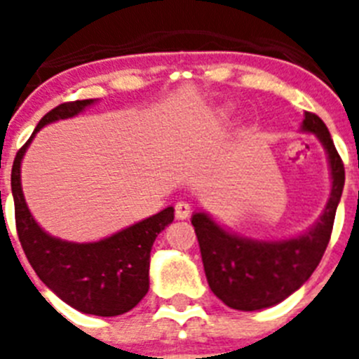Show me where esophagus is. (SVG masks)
I'll return each instance as SVG.
<instances>
[{"instance_id":"esophagus-1","label":"esophagus","mask_w":359,"mask_h":359,"mask_svg":"<svg viewBox=\"0 0 359 359\" xmlns=\"http://www.w3.org/2000/svg\"><path fill=\"white\" fill-rule=\"evenodd\" d=\"M190 212H192V207L187 201H177L174 205V214H176L177 219H187L190 215Z\"/></svg>"}]
</instances>
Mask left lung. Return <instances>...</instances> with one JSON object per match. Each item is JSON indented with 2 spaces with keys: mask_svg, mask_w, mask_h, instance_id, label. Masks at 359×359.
Wrapping results in <instances>:
<instances>
[{
  "mask_svg": "<svg viewBox=\"0 0 359 359\" xmlns=\"http://www.w3.org/2000/svg\"><path fill=\"white\" fill-rule=\"evenodd\" d=\"M302 129L318 136L332 174L331 198L315 228L290 241L259 243L231 236L205 214L192 215L208 286L231 309L257 311L282 302L313 275L327 248L345 167L318 115L306 111Z\"/></svg>",
  "mask_w": 359,
  "mask_h": 359,
  "instance_id": "obj_1",
  "label": "left lung"
}]
</instances>
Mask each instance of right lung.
Listing matches in <instances>:
<instances>
[{"mask_svg":"<svg viewBox=\"0 0 359 359\" xmlns=\"http://www.w3.org/2000/svg\"><path fill=\"white\" fill-rule=\"evenodd\" d=\"M93 100L59 104L37 123L12 165L15 230L28 262L37 277L68 306L86 315L116 316L131 311L149 291V261L154 239L172 223L174 208L144 219L98 243H66L48 236L34 221L21 192V158L43 126L81 113Z\"/></svg>","mask_w":359,"mask_h":359,"instance_id":"add662e5","label":"right lung"}]
</instances>
